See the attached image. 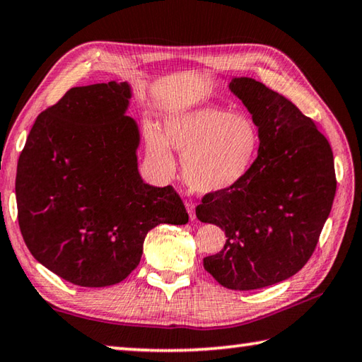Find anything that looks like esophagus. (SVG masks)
I'll return each instance as SVG.
<instances>
[{"instance_id": "obj_1", "label": "esophagus", "mask_w": 362, "mask_h": 362, "mask_svg": "<svg viewBox=\"0 0 362 362\" xmlns=\"http://www.w3.org/2000/svg\"><path fill=\"white\" fill-rule=\"evenodd\" d=\"M185 207H187V211H188V217H189V220H194L196 218V212H194V204L193 203H185Z\"/></svg>"}]
</instances>
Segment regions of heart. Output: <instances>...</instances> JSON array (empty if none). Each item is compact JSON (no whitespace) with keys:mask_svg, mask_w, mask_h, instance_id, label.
<instances>
[{"mask_svg":"<svg viewBox=\"0 0 362 362\" xmlns=\"http://www.w3.org/2000/svg\"><path fill=\"white\" fill-rule=\"evenodd\" d=\"M260 136L246 115L201 105L166 113L161 131L145 129V155L163 179L175 173L173 150L182 155L183 179L199 194H217L246 179L259 155Z\"/></svg>","mask_w":362,"mask_h":362,"instance_id":"heart-1","label":"heart"}]
</instances>
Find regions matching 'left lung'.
Wrapping results in <instances>:
<instances>
[{
	"mask_svg": "<svg viewBox=\"0 0 362 362\" xmlns=\"http://www.w3.org/2000/svg\"><path fill=\"white\" fill-rule=\"evenodd\" d=\"M228 89L252 115L259 155L249 175L206 194L196 217L225 230V246L203 260L233 291H252L296 274L313 254L335 196L334 155L315 122L265 84L231 78Z\"/></svg>",
	"mask_w": 362,
	"mask_h": 362,
	"instance_id": "obj_1",
	"label": "left lung"
}]
</instances>
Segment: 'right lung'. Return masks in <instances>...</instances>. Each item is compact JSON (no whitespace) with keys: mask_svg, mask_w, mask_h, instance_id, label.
Returning <instances> with one entry per match:
<instances>
[{"mask_svg":"<svg viewBox=\"0 0 362 362\" xmlns=\"http://www.w3.org/2000/svg\"><path fill=\"white\" fill-rule=\"evenodd\" d=\"M129 83L73 88L30 131L16 177L19 226L41 265L71 284L105 287L136 269L146 233L185 225L173 187L139 173Z\"/></svg>","mask_w":362,"mask_h":362,"instance_id":"add662e5","label":"right lung"}]
</instances>
